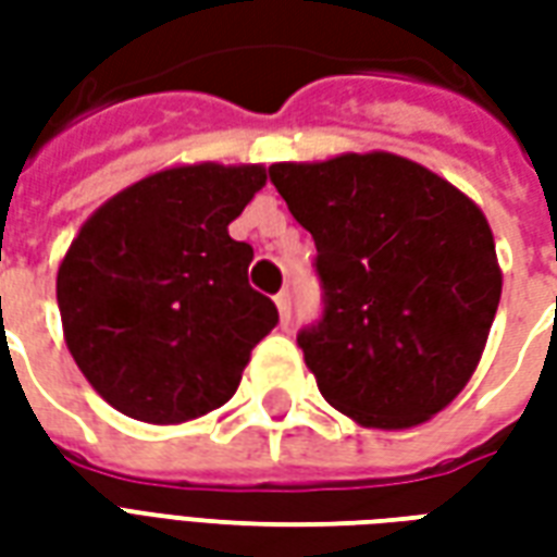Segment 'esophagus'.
<instances>
[{
    "instance_id": "1",
    "label": "esophagus",
    "mask_w": 557,
    "mask_h": 557,
    "mask_svg": "<svg viewBox=\"0 0 557 557\" xmlns=\"http://www.w3.org/2000/svg\"><path fill=\"white\" fill-rule=\"evenodd\" d=\"M274 304H277V310H280V319H283V325L289 322V313H292V295L289 289H283L274 295Z\"/></svg>"
}]
</instances>
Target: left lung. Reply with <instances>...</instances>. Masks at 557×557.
<instances>
[{"instance_id": "obj_1", "label": "left lung", "mask_w": 557, "mask_h": 557, "mask_svg": "<svg viewBox=\"0 0 557 557\" xmlns=\"http://www.w3.org/2000/svg\"><path fill=\"white\" fill-rule=\"evenodd\" d=\"M313 235L322 319L298 346L322 397L373 430L418 426L468 385L502 301L483 211L391 151L271 163Z\"/></svg>"}]
</instances>
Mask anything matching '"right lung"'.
<instances>
[{
    "label": "right lung",
    "mask_w": 557,
    "mask_h": 557,
    "mask_svg": "<svg viewBox=\"0 0 557 557\" xmlns=\"http://www.w3.org/2000/svg\"><path fill=\"white\" fill-rule=\"evenodd\" d=\"M265 166L194 163L131 184L67 247L55 298L67 351L113 409L184 423L230 403L277 307L247 283L230 223Z\"/></svg>",
    "instance_id": "1"
}]
</instances>
